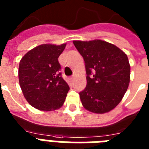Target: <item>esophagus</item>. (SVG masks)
<instances>
[{
	"label": "esophagus",
	"mask_w": 149,
	"mask_h": 149,
	"mask_svg": "<svg viewBox=\"0 0 149 149\" xmlns=\"http://www.w3.org/2000/svg\"><path fill=\"white\" fill-rule=\"evenodd\" d=\"M75 79L74 76H72V77H71L70 78V80H71V81H73V79Z\"/></svg>",
	"instance_id": "1"
}]
</instances>
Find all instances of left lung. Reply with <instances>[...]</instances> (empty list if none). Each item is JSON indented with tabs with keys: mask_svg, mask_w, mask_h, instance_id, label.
<instances>
[{
	"mask_svg": "<svg viewBox=\"0 0 149 149\" xmlns=\"http://www.w3.org/2000/svg\"><path fill=\"white\" fill-rule=\"evenodd\" d=\"M73 44L86 67V86L79 92L83 106L97 113L113 110L129 85L131 68L127 55L102 40L73 41Z\"/></svg>",
	"mask_w": 149,
	"mask_h": 149,
	"instance_id": "1",
	"label": "left lung"
}]
</instances>
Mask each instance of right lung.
I'll list each match as a JSON object with an SVG mask.
<instances>
[{"label":"right lung","mask_w":149,"mask_h":149,"mask_svg":"<svg viewBox=\"0 0 149 149\" xmlns=\"http://www.w3.org/2000/svg\"><path fill=\"white\" fill-rule=\"evenodd\" d=\"M65 45H38L20 61V86L27 101L35 108L54 111L64 104L70 87L62 77L58 58Z\"/></svg>","instance_id":"right-lung-1"}]
</instances>
